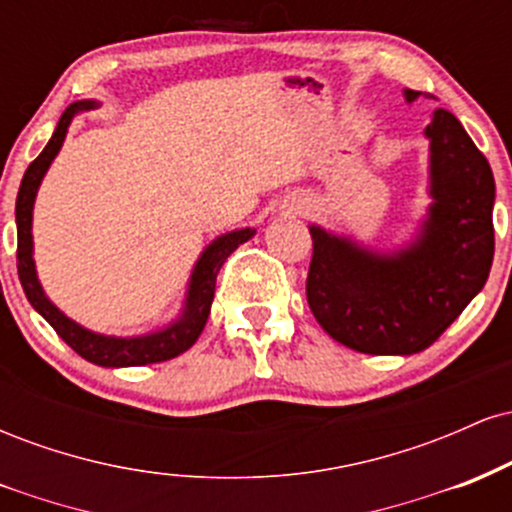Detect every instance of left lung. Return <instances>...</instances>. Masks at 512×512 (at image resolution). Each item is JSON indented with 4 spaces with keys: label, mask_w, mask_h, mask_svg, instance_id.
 I'll return each instance as SVG.
<instances>
[{
    "label": "left lung",
    "mask_w": 512,
    "mask_h": 512,
    "mask_svg": "<svg viewBox=\"0 0 512 512\" xmlns=\"http://www.w3.org/2000/svg\"><path fill=\"white\" fill-rule=\"evenodd\" d=\"M421 93L404 91L407 103ZM431 142V207L414 243L375 252L310 226L305 296L320 327L361 354L409 356L431 346L484 289L493 262L489 161L455 115L438 108Z\"/></svg>",
    "instance_id": "1"
}]
</instances>
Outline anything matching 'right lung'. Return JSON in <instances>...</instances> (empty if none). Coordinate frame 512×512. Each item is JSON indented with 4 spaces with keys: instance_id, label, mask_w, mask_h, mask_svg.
I'll list each match as a JSON object with an SVG mask.
<instances>
[{
    "instance_id": "right-lung-1",
    "label": "right lung",
    "mask_w": 512,
    "mask_h": 512,
    "mask_svg": "<svg viewBox=\"0 0 512 512\" xmlns=\"http://www.w3.org/2000/svg\"><path fill=\"white\" fill-rule=\"evenodd\" d=\"M96 108V101H76L64 110L60 122H57L52 139L40 151V156L28 166L26 175H23L19 197H16V236H19V250H16V267H19V279L23 286V293L31 301V305L38 310L45 320L50 322L52 330L67 342L72 349L86 361L96 363L103 368H127V366H149V363L170 361V358L180 356L182 351L190 349L202 334L207 317L211 310V301H214L216 289V274L228 260L238 245L255 236V228H240V231H231L226 236H219L207 250L202 252L195 269H192L190 284H187L185 305L182 313L175 322L158 332L142 334V337H105V334H96L86 327L76 325L72 317H67L57 308L55 303L45 296L43 286L38 281V272H35L33 262V204L38 187L43 182L45 173H48L50 163L60 154L67 129L72 120L84 110Z\"/></svg>"
}]
</instances>
